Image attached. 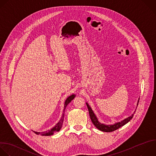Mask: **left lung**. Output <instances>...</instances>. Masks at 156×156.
Wrapping results in <instances>:
<instances>
[{
	"instance_id": "obj_1",
	"label": "left lung",
	"mask_w": 156,
	"mask_h": 156,
	"mask_svg": "<svg viewBox=\"0 0 156 156\" xmlns=\"http://www.w3.org/2000/svg\"><path fill=\"white\" fill-rule=\"evenodd\" d=\"M138 101H139V99L138 100L137 102V105L136 106H138ZM86 105L87 107L88 110H89V116L90 118V119L93 123V124L100 130L103 131V132H111L113 131H115L117 129H118L119 128H120L121 127L124 126L125 124H126L127 123H128L133 117V115L135 112V111L134 112L133 114H132L131 116H130L129 117L123 119L122 121L118 122H116L113 124H102L101 122H100L98 120L97 117L96 116V115H95V113H94L93 110H92L91 107L89 106V105L86 102Z\"/></svg>"
}]
</instances>
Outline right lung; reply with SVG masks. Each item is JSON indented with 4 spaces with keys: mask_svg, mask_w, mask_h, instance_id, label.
<instances>
[{
    "mask_svg": "<svg viewBox=\"0 0 156 156\" xmlns=\"http://www.w3.org/2000/svg\"><path fill=\"white\" fill-rule=\"evenodd\" d=\"M76 95L75 94H72L70 96H69L67 99L66 100L65 102H64V111H63V113H62V116L61 118V119L59 120V121L55 126V127H53L52 129H51L50 130H48L47 131H44V132H35V131H33L34 133H35L37 135H41L42 136H50L53 135L55 132H59L62 127V124H63V122H64V113H65V110L66 107L67 106V105L75 97Z\"/></svg>",
    "mask_w": 156,
    "mask_h": 156,
    "instance_id": "1",
    "label": "right lung"
}]
</instances>
